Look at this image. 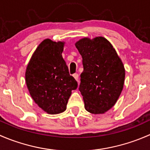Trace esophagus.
Returning <instances> with one entry per match:
<instances>
[{
  "label": "esophagus",
  "mask_w": 150,
  "mask_h": 150,
  "mask_svg": "<svg viewBox=\"0 0 150 150\" xmlns=\"http://www.w3.org/2000/svg\"><path fill=\"white\" fill-rule=\"evenodd\" d=\"M73 77H74V78L75 79V81H78V74H76V73L74 74Z\"/></svg>",
  "instance_id": "esophagus-1"
}]
</instances>
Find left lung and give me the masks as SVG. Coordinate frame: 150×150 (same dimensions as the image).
<instances>
[{"instance_id":"1","label":"left lung","mask_w":150,"mask_h":150,"mask_svg":"<svg viewBox=\"0 0 150 150\" xmlns=\"http://www.w3.org/2000/svg\"><path fill=\"white\" fill-rule=\"evenodd\" d=\"M75 46L83 58L79 90L85 109L92 114H104L115 104L123 88L122 60L110 42L101 36L83 38Z\"/></svg>"}]
</instances>
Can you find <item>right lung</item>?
<instances>
[{
    "label": "right lung",
    "instance_id": "add662e5",
    "mask_svg": "<svg viewBox=\"0 0 150 150\" xmlns=\"http://www.w3.org/2000/svg\"><path fill=\"white\" fill-rule=\"evenodd\" d=\"M64 43L43 40L32 55L25 72L30 96L48 114L65 111L72 91L78 87L62 56Z\"/></svg>",
    "mask_w": 150,
    "mask_h": 150
}]
</instances>
